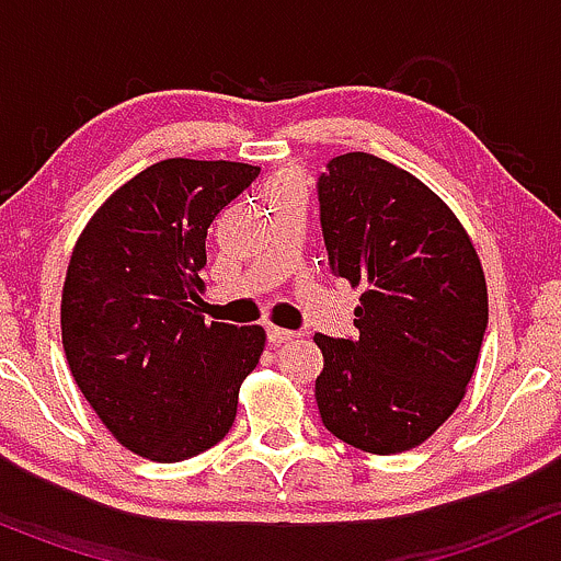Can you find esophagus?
<instances>
[{"instance_id":"34e87169","label":"esophagus","mask_w":561,"mask_h":561,"mask_svg":"<svg viewBox=\"0 0 561 561\" xmlns=\"http://www.w3.org/2000/svg\"><path fill=\"white\" fill-rule=\"evenodd\" d=\"M265 336H268V342L274 344V347H279V344H285V342H290V339H296L298 333L296 331H287V328L268 325V328H265Z\"/></svg>"}]
</instances>
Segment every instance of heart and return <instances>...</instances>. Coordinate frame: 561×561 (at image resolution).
<instances>
[{"label":"heart","mask_w":561,"mask_h":561,"mask_svg":"<svg viewBox=\"0 0 561 561\" xmlns=\"http://www.w3.org/2000/svg\"><path fill=\"white\" fill-rule=\"evenodd\" d=\"M282 186H301V181H298V175H293V173H282V175H276L274 184H271V190H282Z\"/></svg>","instance_id":"obj_1"}]
</instances>
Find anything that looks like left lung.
I'll use <instances>...</instances> for the list:
<instances>
[{"label": "left lung", "instance_id": "left-lung-1", "mask_svg": "<svg viewBox=\"0 0 561 561\" xmlns=\"http://www.w3.org/2000/svg\"><path fill=\"white\" fill-rule=\"evenodd\" d=\"M317 197L331 271L364 290L358 336L314 333L320 417L353 448L401 454L463 399L489 325L483 268L456 214L380 157H333Z\"/></svg>", "mask_w": 561, "mask_h": 561}]
</instances>
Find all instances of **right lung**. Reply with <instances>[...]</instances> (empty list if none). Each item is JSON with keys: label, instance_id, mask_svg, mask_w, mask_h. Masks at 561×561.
<instances>
[{"label": "right lung", "instance_id": "add662e5", "mask_svg": "<svg viewBox=\"0 0 561 561\" xmlns=\"http://www.w3.org/2000/svg\"><path fill=\"white\" fill-rule=\"evenodd\" d=\"M260 168L162 160L118 186L72 249L61 344L78 388L133 454L173 463L230 432L260 325L197 314L206 233Z\"/></svg>", "mask_w": 561, "mask_h": 561}]
</instances>
